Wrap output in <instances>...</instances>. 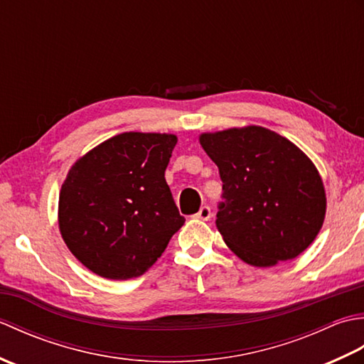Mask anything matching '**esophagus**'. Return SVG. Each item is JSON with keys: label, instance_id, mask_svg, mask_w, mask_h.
<instances>
[{"label": "esophagus", "instance_id": "esophagus-1", "mask_svg": "<svg viewBox=\"0 0 364 364\" xmlns=\"http://www.w3.org/2000/svg\"><path fill=\"white\" fill-rule=\"evenodd\" d=\"M197 220H210L211 219V208L210 206H202L200 208V211L194 215Z\"/></svg>", "mask_w": 364, "mask_h": 364}]
</instances>
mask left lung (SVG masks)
Returning a JSON list of instances; mask_svg holds the SVG:
<instances>
[{"mask_svg":"<svg viewBox=\"0 0 364 364\" xmlns=\"http://www.w3.org/2000/svg\"><path fill=\"white\" fill-rule=\"evenodd\" d=\"M222 180L215 225L244 262L272 267L308 249L326 218L322 178L288 139L262 127L203 133Z\"/></svg>","mask_w":364,"mask_h":364,"instance_id":"1","label":"left lung"}]
</instances>
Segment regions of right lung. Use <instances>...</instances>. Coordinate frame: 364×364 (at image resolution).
I'll list each match as a JSON object with an SVG mask.
<instances>
[{
	"label": "right lung",
	"instance_id": "1",
	"mask_svg": "<svg viewBox=\"0 0 364 364\" xmlns=\"http://www.w3.org/2000/svg\"><path fill=\"white\" fill-rule=\"evenodd\" d=\"M175 134L122 133L75 162L60 188L59 230L76 259L109 280L145 274L178 230L166 183Z\"/></svg>",
	"mask_w": 364,
	"mask_h": 364
}]
</instances>
